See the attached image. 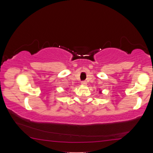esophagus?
<instances>
[{"instance_id":"1","label":"esophagus","mask_w":153,"mask_h":153,"mask_svg":"<svg viewBox=\"0 0 153 153\" xmlns=\"http://www.w3.org/2000/svg\"><path fill=\"white\" fill-rule=\"evenodd\" d=\"M87 82H85V81H82V82H81V84L82 85H87Z\"/></svg>"}]
</instances>
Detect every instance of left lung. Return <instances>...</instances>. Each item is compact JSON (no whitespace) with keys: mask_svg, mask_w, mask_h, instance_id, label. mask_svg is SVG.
Wrapping results in <instances>:
<instances>
[{"mask_svg":"<svg viewBox=\"0 0 153 153\" xmlns=\"http://www.w3.org/2000/svg\"><path fill=\"white\" fill-rule=\"evenodd\" d=\"M100 92H101V91H100Z\"/></svg>","mask_w":153,"mask_h":153,"instance_id":"8db88e82","label":"left lung"}]
</instances>
